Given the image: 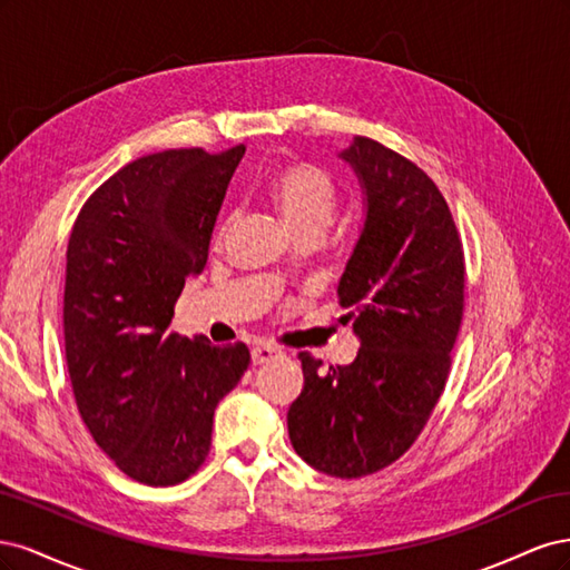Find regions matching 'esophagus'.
<instances>
[{
	"mask_svg": "<svg viewBox=\"0 0 570 570\" xmlns=\"http://www.w3.org/2000/svg\"><path fill=\"white\" fill-rule=\"evenodd\" d=\"M281 356H283V352L278 347H273V344H256V347L252 350V361L256 366L271 364V361L281 358Z\"/></svg>",
	"mask_w": 570,
	"mask_h": 570,
	"instance_id": "obj_1",
	"label": "esophagus"
}]
</instances>
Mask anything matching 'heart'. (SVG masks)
I'll return each mask as SVG.
<instances>
[{
    "instance_id": "b5f03b06",
    "label": "heart",
    "mask_w": 570,
    "mask_h": 570,
    "mask_svg": "<svg viewBox=\"0 0 570 570\" xmlns=\"http://www.w3.org/2000/svg\"><path fill=\"white\" fill-rule=\"evenodd\" d=\"M268 195L287 228H325L337 206V185L314 164H289L273 174Z\"/></svg>"
}]
</instances>
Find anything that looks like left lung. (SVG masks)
I'll list each match as a JSON object with an SVG mask.
<instances>
[{
	"label": "left lung",
	"instance_id": "left-lung-1",
	"mask_svg": "<svg viewBox=\"0 0 570 570\" xmlns=\"http://www.w3.org/2000/svg\"><path fill=\"white\" fill-rule=\"evenodd\" d=\"M340 157L366 195V220L337 295L361 342L350 366L302 352L289 442L316 471L364 478L416 442L450 375L463 316V247L425 170L371 137Z\"/></svg>",
	"mask_w": 570,
	"mask_h": 570
}]
</instances>
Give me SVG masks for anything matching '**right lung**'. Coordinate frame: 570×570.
I'll return each mask as SVG.
<instances>
[{
    "mask_svg": "<svg viewBox=\"0 0 570 570\" xmlns=\"http://www.w3.org/2000/svg\"><path fill=\"white\" fill-rule=\"evenodd\" d=\"M245 145L166 149L101 183L66 252V364L82 423L128 478L178 485L209 456L214 411L249 366L247 344L168 333L199 275Z\"/></svg>",
    "mask_w": 570,
    "mask_h": 570,
    "instance_id": "1",
    "label": "right lung"
}]
</instances>
